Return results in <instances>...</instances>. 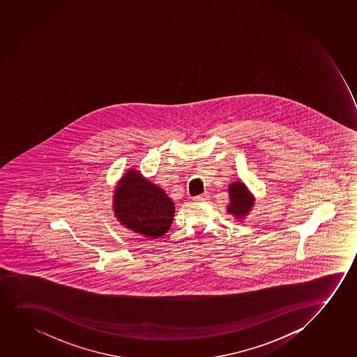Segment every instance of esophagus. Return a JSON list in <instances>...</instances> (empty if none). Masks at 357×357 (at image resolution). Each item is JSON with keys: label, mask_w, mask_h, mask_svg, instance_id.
<instances>
[{"label": "esophagus", "mask_w": 357, "mask_h": 357, "mask_svg": "<svg viewBox=\"0 0 357 357\" xmlns=\"http://www.w3.org/2000/svg\"><path fill=\"white\" fill-rule=\"evenodd\" d=\"M208 192H204V194L199 195V196H195L194 201H196V202H204V201L208 199Z\"/></svg>", "instance_id": "34e87169"}]
</instances>
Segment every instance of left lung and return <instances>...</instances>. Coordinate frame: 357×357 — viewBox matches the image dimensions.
<instances>
[{
    "label": "left lung",
    "mask_w": 357,
    "mask_h": 357,
    "mask_svg": "<svg viewBox=\"0 0 357 357\" xmlns=\"http://www.w3.org/2000/svg\"><path fill=\"white\" fill-rule=\"evenodd\" d=\"M229 196L230 204H227V208L229 213L237 219H242L250 214L255 204V197L242 181H236L229 185Z\"/></svg>",
    "instance_id": "left-lung-1"
}]
</instances>
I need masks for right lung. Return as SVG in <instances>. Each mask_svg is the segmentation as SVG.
<instances>
[{
	"instance_id": "add662e5",
	"label": "right lung",
	"mask_w": 357,
	"mask_h": 357,
	"mask_svg": "<svg viewBox=\"0 0 357 357\" xmlns=\"http://www.w3.org/2000/svg\"><path fill=\"white\" fill-rule=\"evenodd\" d=\"M112 204L115 217L123 227L153 238L169 230L176 209L160 186L150 183L135 169H128L121 178Z\"/></svg>"
}]
</instances>
